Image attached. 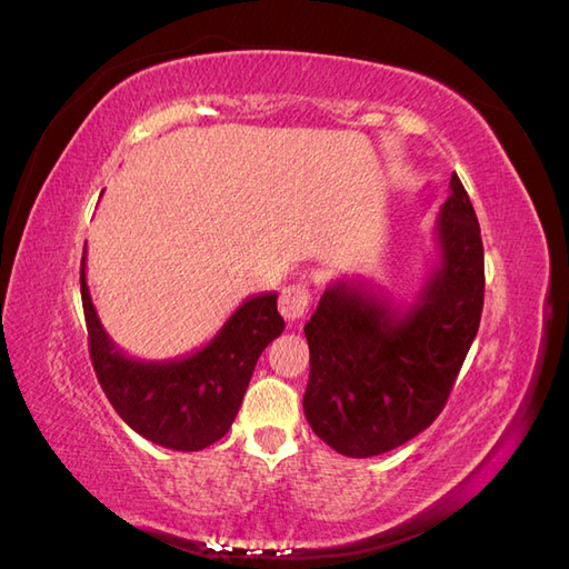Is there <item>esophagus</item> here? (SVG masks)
Instances as JSON below:
<instances>
[{
	"label": "esophagus",
	"mask_w": 569,
	"mask_h": 569,
	"mask_svg": "<svg viewBox=\"0 0 569 569\" xmlns=\"http://www.w3.org/2000/svg\"><path fill=\"white\" fill-rule=\"evenodd\" d=\"M308 301H311V291L306 284H289L280 295V313L284 320H301L308 311Z\"/></svg>",
	"instance_id": "esophagus-1"
}]
</instances>
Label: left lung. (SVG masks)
Segmentation results:
<instances>
[{"mask_svg":"<svg viewBox=\"0 0 569 569\" xmlns=\"http://www.w3.org/2000/svg\"><path fill=\"white\" fill-rule=\"evenodd\" d=\"M435 242L439 263L410 306H396L366 282L337 280L303 327L311 351L306 420L341 456L396 449L449 401L485 306V247L456 173Z\"/></svg>","mask_w":569,"mask_h":569,"instance_id":"8db88e82","label":"left lung"}]
</instances>
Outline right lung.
<instances>
[{"instance_id":"add662e5","label":"right lung","mask_w":569,"mask_h":569,"mask_svg":"<svg viewBox=\"0 0 569 569\" xmlns=\"http://www.w3.org/2000/svg\"><path fill=\"white\" fill-rule=\"evenodd\" d=\"M90 358L107 399L137 435L173 451H201L222 439L242 406L258 356L280 337L278 295L249 297L203 349L173 360H137L101 327L80 263Z\"/></svg>"}]
</instances>
